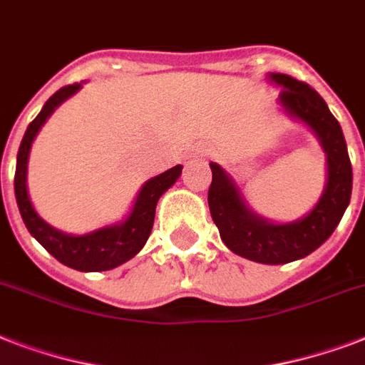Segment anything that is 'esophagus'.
<instances>
[{
    "mask_svg": "<svg viewBox=\"0 0 365 365\" xmlns=\"http://www.w3.org/2000/svg\"><path fill=\"white\" fill-rule=\"evenodd\" d=\"M195 157H200V159H202V157H208V155H210V149L208 148H197L195 149Z\"/></svg>",
    "mask_w": 365,
    "mask_h": 365,
    "instance_id": "obj_1",
    "label": "esophagus"
}]
</instances>
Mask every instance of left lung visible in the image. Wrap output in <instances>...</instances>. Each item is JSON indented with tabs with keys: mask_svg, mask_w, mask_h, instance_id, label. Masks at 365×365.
<instances>
[{
	"mask_svg": "<svg viewBox=\"0 0 365 365\" xmlns=\"http://www.w3.org/2000/svg\"><path fill=\"white\" fill-rule=\"evenodd\" d=\"M271 79L282 87L280 102L286 111L317 132L328 155V185L322 199L299 222L274 225L252 214L233 180L222 166L210 163L208 206L222 240L231 252L257 263L280 265L314 252L339 225L351 200L352 166L339 121L331 115L322 96L311 85L286 73H271Z\"/></svg>",
	"mask_w": 365,
	"mask_h": 365,
	"instance_id": "left-lung-1",
	"label": "left lung"
}]
</instances>
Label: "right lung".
Returning <instances> with one entry per match:
<instances>
[{
  "label": "right lung",
  "mask_w": 365,
  "mask_h": 365,
  "mask_svg": "<svg viewBox=\"0 0 365 365\" xmlns=\"http://www.w3.org/2000/svg\"><path fill=\"white\" fill-rule=\"evenodd\" d=\"M79 87H81V83H73V85H66L60 91H56L45 102L39 115L28 125L24 138L20 142L19 155H16L14 195H16L20 216L24 220L26 227L31 233V237H36L37 242L41 244L53 257H56L60 263L85 272L110 271L113 267H119L121 263L134 257L143 248V244L149 239L151 229H153L157 200L180 178L182 166L178 165L170 170L163 172L160 176L151 178L138 195L132 214L126 217L121 225L98 229L94 233L83 235V237H71V235L60 233L54 227L47 225L41 217L37 216V212L34 210V206L30 202V197H28V189H26L28 155H30L31 142H34V138L43 126V123L47 121L48 115L66 98H70L71 94L77 93Z\"/></svg>",
  "instance_id": "1"
}]
</instances>
